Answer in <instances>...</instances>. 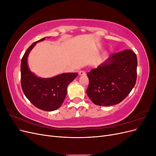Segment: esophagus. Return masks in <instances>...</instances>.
Instances as JSON below:
<instances>
[{
    "label": "esophagus",
    "instance_id": "34e87169",
    "mask_svg": "<svg viewBox=\"0 0 156 156\" xmlns=\"http://www.w3.org/2000/svg\"><path fill=\"white\" fill-rule=\"evenodd\" d=\"M86 73H85V72H84V71L81 70V71H79V75H84Z\"/></svg>",
    "mask_w": 156,
    "mask_h": 156
}]
</instances>
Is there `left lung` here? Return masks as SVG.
Listing matches in <instances>:
<instances>
[{
    "mask_svg": "<svg viewBox=\"0 0 156 156\" xmlns=\"http://www.w3.org/2000/svg\"><path fill=\"white\" fill-rule=\"evenodd\" d=\"M137 58L130 49L112 53L105 62L87 73V94L97 105L110 106L123 101L136 81Z\"/></svg>",
    "mask_w": 156,
    "mask_h": 156,
    "instance_id": "obj_1",
    "label": "left lung"
}]
</instances>
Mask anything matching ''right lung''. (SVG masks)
Returning <instances> with one entry per match:
<instances>
[{"label": "right lung", "mask_w": 156, "mask_h": 156, "mask_svg": "<svg viewBox=\"0 0 156 156\" xmlns=\"http://www.w3.org/2000/svg\"><path fill=\"white\" fill-rule=\"evenodd\" d=\"M33 43L23 55L21 62V84L25 96L33 105L41 110L52 111L58 108L64 100L69 84L77 77V73H65L57 76L43 79L32 73L27 64L30 51L36 43Z\"/></svg>", "instance_id": "right-lung-1"}]
</instances>
